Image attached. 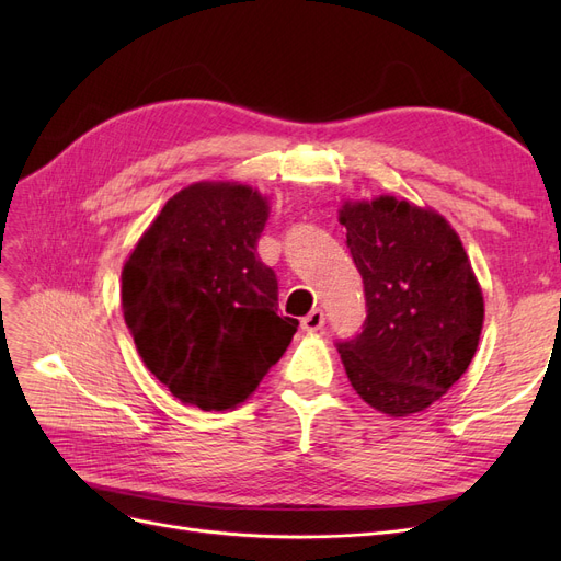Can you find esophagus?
<instances>
[{"label": "esophagus", "mask_w": 561, "mask_h": 561, "mask_svg": "<svg viewBox=\"0 0 561 561\" xmlns=\"http://www.w3.org/2000/svg\"><path fill=\"white\" fill-rule=\"evenodd\" d=\"M322 325H325V313L320 309H313L309 316L301 318V330L304 332H318Z\"/></svg>", "instance_id": "esophagus-1"}]
</instances>
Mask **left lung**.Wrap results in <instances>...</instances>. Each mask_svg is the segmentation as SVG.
<instances>
[{
    "instance_id": "obj_1",
    "label": "left lung",
    "mask_w": 561,
    "mask_h": 561,
    "mask_svg": "<svg viewBox=\"0 0 561 561\" xmlns=\"http://www.w3.org/2000/svg\"><path fill=\"white\" fill-rule=\"evenodd\" d=\"M339 222L365 283L363 332L339 344L351 386L393 419L428 410L480 344L482 287L447 219L396 196L344 201Z\"/></svg>"
}]
</instances>
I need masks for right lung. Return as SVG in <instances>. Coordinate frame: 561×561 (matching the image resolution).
Listing matches in <instances>:
<instances>
[{"label":"right lung","mask_w":561,"mask_h":561,"mask_svg":"<svg viewBox=\"0 0 561 561\" xmlns=\"http://www.w3.org/2000/svg\"><path fill=\"white\" fill-rule=\"evenodd\" d=\"M268 198L241 182L184 186L122 271V309L145 367L203 412L245 402L290 346L278 280L257 257Z\"/></svg>","instance_id":"add662e5"}]
</instances>
